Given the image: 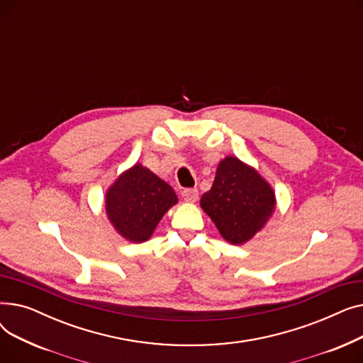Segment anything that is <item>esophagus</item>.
<instances>
[{
	"label": "esophagus",
	"mask_w": 363,
	"mask_h": 363,
	"mask_svg": "<svg viewBox=\"0 0 363 363\" xmlns=\"http://www.w3.org/2000/svg\"><path fill=\"white\" fill-rule=\"evenodd\" d=\"M182 199L189 203L197 201L199 200V189L197 188H185L182 191Z\"/></svg>",
	"instance_id": "1"
}]
</instances>
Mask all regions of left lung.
Wrapping results in <instances>:
<instances>
[{"instance_id":"obj_1","label":"left lung","mask_w":363,"mask_h":363,"mask_svg":"<svg viewBox=\"0 0 363 363\" xmlns=\"http://www.w3.org/2000/svg\"><path fill=\"white\" fill-rule=\"evenodd\" d=\"M200 204L226 241L241 244L269 219L275 194L256 170L237 157H226L219 163L213 185L201 196Z\"/></svg>"}]
</instances>
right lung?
<instances>
[{
  "label": "right lung",
  "instance_id": "1",
  "mask_svg": "<svg viewBox=\"0 0 363 363\" xmlns=\"http://www.w3.org/2000/svg\"><path fill=\"white\" fill-rule=\"evenodd\" d=\"M177 201L170 185L135 164L110 186L106 207L110 222L121 235L143 242L151 237L159 220Z\"/></svg>",
  "mask_w": 363,
  "mask_h": 363
}]
</instances>
